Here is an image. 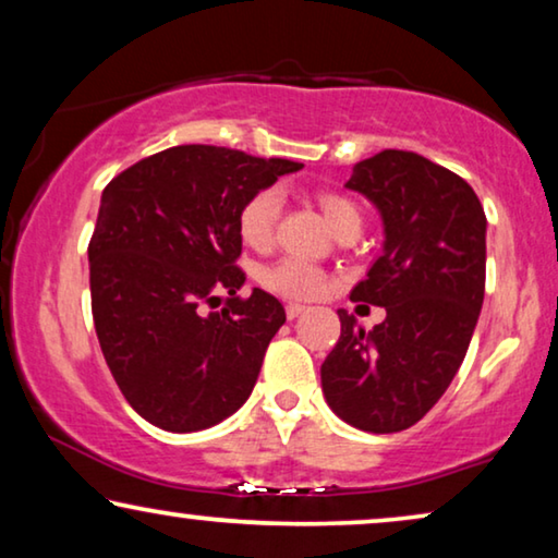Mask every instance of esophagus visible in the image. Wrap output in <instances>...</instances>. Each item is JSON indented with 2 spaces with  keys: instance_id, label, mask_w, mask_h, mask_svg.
I'll list each match as a JSON object with an SVG mask.
<instances>
[{
  "instance_id": "1",
  "label": "esophagus",
  "mask_w": 558,
  "mask_h": 558,
  "mask_svg": "<svg viewBox=\"0 0 558 558\" xmlns=\"http://www.w3.org/2000/svg\"><path fill=\"white\" fill-rule=\"evenodd\" d=\"M304 310H307V307H304V304H296V302H289L287 304V317L289 319H294V317H300L302 315V312Z\"/></svg>"
}]
</instances>
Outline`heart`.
I'll return each mask as SVG.
<instances>
[{
	"label": "heart",
	"instance_id": "obj_1",
	"mask_svg": "<svg viewBox=\"0 0 558 558\" xmlns=\"http://www.w3.org/2000/svg\"><path fill=\"white\" fill-rule=\"evenodd\" d=\"M317 203L325 213L327 223L338 235L361 231L363 210L353 197L342 195L338 190H319ZM281 210H284V193L277 185L258 187L239 210L241 239L256 251L271 248ZM258 284L274 294L287 296V300H315L330 287V277L317 264H310L296 256H284L258 271Z\"/></svg>",
	"mask_w": 558,
	"mask_h": 558
}]
</instances>
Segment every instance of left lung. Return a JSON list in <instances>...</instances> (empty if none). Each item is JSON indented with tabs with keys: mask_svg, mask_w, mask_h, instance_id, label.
I'll use <instances>...</instances> for the list:
<instances>
[{
	"mask_svg": "<svg viewBox=\"0 0 558 558\" xmlns=\"http://www.w3.org/2000/svg\"><path fill=\"white\" fill-rule=\"evenodd\" d=\"M378 205L384 254L350 292L386 310L365 332L345 310L323 363V391L342 422L373 434L414 426L460 371L485 296V210L475 190L416 151L384 149L345 182Z\"/></svg>",
	"mask_w": 558,
	"mask_h": 558,
	"instance_id": "8db88e82",
	"label": "left lung"
}]
</instances>
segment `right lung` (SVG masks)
Here are the masks:
<instances>
[{"mask_svg":"<svg viewBox=\"0 0 558 558\" xmlns=\"http://www.w3.org/2000/svg\"><path fill=\"white\" fill-rule=\"evenodd\" d=\"M281 157L182 144L104 187L88 243L90 312L111 376L136 414L165 432L223 422L254 391L287 312L254 289L241 296L239 210L258 187L300 170ZM227 307L208 318L201 303Z\"/></svg>","mask_w":558,"mask_h":558,"instance_id":"add662e5","label":"right lung"}]
</instances>
